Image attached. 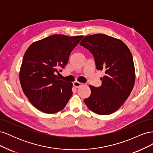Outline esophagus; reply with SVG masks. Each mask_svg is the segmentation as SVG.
Listing matches in <instances>:
<instances>
[{
	"label": "esophagus",
	"instance_id": "obj_1",
	"mask_svg": "<svg viewBox=\"0 0 153 153\" xmlns=\"http://www.w3.org/2000/svg\"><path fill=\"white\" fill-rule=\"evenodd\" d=\"M82 85H83V84H82V83H80V82H79L76 81V82H73V86L75 87H76V88L80 87H81Z\"/></svg>",
	"mask_w": 153,
	"mask_h": 153
}]
</instances>
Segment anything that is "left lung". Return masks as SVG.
<instances>
[{"label": "left lung", "mask_w": 153, "mask_h": 153, "mask_svg": "<svg viewBox=\"0 0 153 153\" xmlns=\"http://www.w3.org/2000/svg\"><path fill=\"white\" fill-rule=\"evenodd\" d=\"M80 45L93 55L96 69L105 75L101 85H89L90 96L84 103L92 112L102 115L117 110L130 94L135 70L130 50L121 40L103 34L85 36Z\"/></svg>", "instance_id": "left-lung-1"}]
</instances>
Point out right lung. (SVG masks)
<instances>
[{"mask_svg": "<svg viewBox=\"0 0 153 153\" xmlns=\"http://www.w3.org/2000/svg\"><path fill=\"white\" fill-rule=\"evenodd\" d=\"M83 37L50 36L35 41L26 50L19 73L20 84L30 102L41 112L57 113L70 99L73 84L60 80L56 73L66 65Z\"/></svg>", "mask_w": 153, "mask_h": 153, "instance_id": "add662e5", "label": "right lung"}]
</instances>
